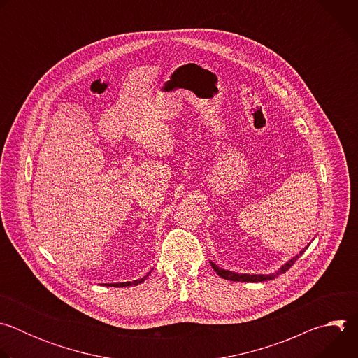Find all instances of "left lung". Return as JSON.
<instances>
[{
	"label": "left lung",
	"instance_id": "8db88e82",
	"mask_svg": "<svg viewBox=\"0 0 358 358\" xmlns=\"http://www.w3.org/2000/svg\"><path fill=\"white\" fill-rule=\"evenodd\" d=\"M309 246V245H308ZM306 246V248H308ZM304 248V249H306ZM304 249L303 250H300L299 252V255H296V257H293L289 262H286L276 273H271V275H248V273H236V272H231V271H227V269H221V268H218L214 262H211V266L214 268V271L217 272V275H220V278H222V279H227V280H232V282H252V283H255V282H265V280H272V279H275V278H278L279 275H282V273H285L289 268H292L293 265H294V262L299 259V257L300 255L304 252Z\"/></svg>",
	"mask_w": 358,
	"mask_h": 358
}]
</instances>
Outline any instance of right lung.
Returning <instances> with one entry per match:
<instances>
[{
  "mask_svg": "<svg viewBox=\"0 0 358 358\" xmlns=\"http://www.w3.org/2000/svg\"><path fill=\"white\" fill-rule=\"evenodd\" d=\"M150 273H147L144 278H141V279H138V280H133V282H122V283H108L106 286H113V287H124V286H136V285H138V283H143L145 279H147V276H148Z\"/></svg>",
  "mask_w": 358,
  "mask_h": 358,
  "instance_id": "1",
  "label": "right lung"
}]
</instances>
